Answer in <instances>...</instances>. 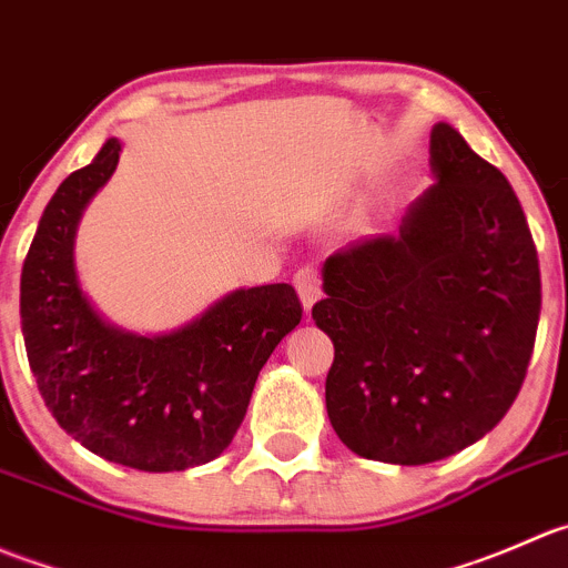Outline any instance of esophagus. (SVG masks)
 <instances>
[{"label":"esophagus","mask_w":568,"mask_h":568,"mask_svg":"<svg viewBox=\"0 0 568 568\" xmlns=\"http://www.w3.org/2000/svg\"><path fill=\"white\" fill-rule=\"evenodd\" d=\"M292 282H295V290H297V295H301L303 308L308 312V308L314 306V301L323 295V278H320V271L314 265H303L301 271L295 273V278H292Z\"/></svg>","instance_id":"1"}]
</instances>
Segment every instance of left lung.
Instances as JSON below:
<instances>
[{
    "label": "left lung",
    "mask_w": 568,
    "mask_h": 568,
    "mask_svg": "<svg viewBox=\"0 0 568 568\" xmlns=\"http://www.w3.org/2000/svg\"><path fill=\"white\" fill-rule=\"evenodd\" d=\"M434 187L400 223L328 256L312 317L334 342L325 408L362 458L403 467L475 445L514 406L541 314L519 199L447 123Z\"/></svg>",
    "instance_id": "obj_1"
}]
</instances>
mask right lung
<instances>
[{
	"label": "right lung",
	"mask_w": 568,
	"mask_h": 568,
	"mask_svg": "<svg viewBox=\"0 0 568 568\" xmlns=\"http://www.w3.org/2000/svg\"><path fill=\"white\" fill-rule=\"evenodd\" d=\"M118 151L106 140L43 210L21 271V331L43 403L65 434L123 467L182 473L232 445L260 369L303 306L290 284H267L232 292L165 336L106 325L77 282L74 234Z\"/></svg>",
	"instance_id": "add662e5"
}]
</instances>
